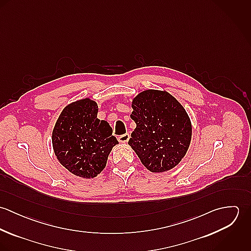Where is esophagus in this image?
Listing matches in <instances>:
<instances>
[{"mask_svg": "<svg viewBox=\"0 0 251 251\" xmlns=\"http://www.w3.org/2000/svg\"><path fill=\"white\" fill-rule=\"evenodd\" d=\"M118 140H119V142H121V143H126V142L129 140V134H128V133H125V134H123V135H120V136L118 137Z\"/></svg>", "mask_w": 251, "mask_h": 251, "instance_id": "obj_1", "label": "esophagus"}]
</instances>
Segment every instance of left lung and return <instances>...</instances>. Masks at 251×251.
Wrapping results in <instances>:
<instances>
[{
    "label": "left lung",
    "instance_id": "8db88e82",
    "mask_svg": "<svg viewBox=\"0 0 251 251\" xmlns=\"http://www.w3.org/2000/svg\"><path fill=\"white\" fill-rule=\"evenodd\" d=\"M136 127L128 145L153 173L171 170L185 155L192 126L182 105L166 91L146 90L131 102Z\"/></svg>",
    "mask_w": 251,
    "mask_h": 251
}]
</instances>
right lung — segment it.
<instances>
[{
    "instance_id": "obj_1",
    "label": "right lung",
    "mask_w": 251,
    "mask_h": 251,
    "mask_svg": "<svg viewBox=\"0 0 251 251\" xmlns=\"http://www.w3.org/2000/svg\"><path fill=\"white\" fill-rule=\"evenodd\" d=\"M95 100L84 99L67 105L52 132L59 162L75 176L96 178L106 166L108 155L119 144L106 121L98 119Z\"/></svg>"
}]
</instances>
